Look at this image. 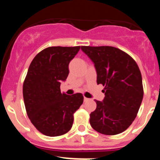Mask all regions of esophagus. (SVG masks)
I'll return each instance as SVG.
<instances>
[{
	"label": "esophagus",
	"mask_w": 160,
	"mask_h": 160,
	"mask_svg": "<svg viewBox=\"0 0 160 160\" xmlns=\"http://www.w3.org/2000/svg\"><path fill=\"white\" fill-rule=\"evenodd\" d=\"M89 100V98H86V97H84V102H88V101Z\"/></svg>",
	"instance_id": "34e87169"
}]
</instances>
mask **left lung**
Masks as SVG:
<instances>
[{
    "mask_svg": "<svg viewBox=\"0 0 160 160\" xmlns=\"http://www.w3.org/2000/svg\"><path fill=\"white\" fill-rule=\"evenodd\" d=\"M81 49L94 63L97 83L104 86L103 101L95 100L96 109L90 113L91 126L104 135L122 132L136 117L144 95L138 66L116 47L84 46Z\"/></svg>",
    "mask_w": 160,
    "mask_h": 160,
    "instance_id": "obj_1",
    "label": "left lung"
}]
</instances>
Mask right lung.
I'll list each match as a JSON object with an SVG mask.
<instances>
[{"label": "right lung", "instance_id": "obj_1", "mask_svg": "<svg viewBox=\"0 0 160 160\" xmlns=\"http://www.w3.org/2000/svg\"><path fill=\"white\" fill-rule=\"evenodd\" d=\"M80 47H51L32 60L23 83L28 117L40 132L49 137L67 133L74 113L83 102L81 93H62L60 85L69 74L68 65Z\"/></svg>", "mask_w": 160, "mask_h": 160}]
</instances>
